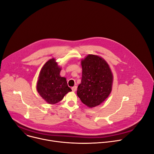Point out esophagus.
<instances>
[{"label":"esophagus","mask_w":154,"mask_h":154,"mask_svg":"<svg viewBox=\"0 0 154 154\" xmlns=\"http://www.w3.org/2000/svg\"><path fill=\"white\" fill-rule=\"evenodd\" d=\"M72 89V91H73V92H75V91H76V89H77V87H76V86H74V87H73Z\"/></svg>","instance_id":"obj_1"}]
</instances>
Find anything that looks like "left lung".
Returning <instances> with one entry per match:
<instances>
[{"instance_id":"obj_1","label":"left lung","mask_w":154,"mask_h":154,"mask_svg":"<svg viewBox=\"0 0 154 154\" xmlns=\"http://www.w3.org/2000/svg\"><path fill=\"white\" fill-rule=\"evenodd\" d=\"M81 82L78 87L77 95L88 107H96L109 97L112 91L111 69L104 59L91 54L81 60Z\"/></svg>"}]
</instances>
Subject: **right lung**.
I'll return each mask as SVG.
<instances>
[{
    "mask_svg": "<svg viewBox=\"0 0 154 154\" xmlns=\"http://www.w3.org/2000/svg\"><path fill=\"white\" fill-rule=\"evenodd\" d=\"M60 71L55 59L52 58L44 64L40 72L36 89L42 99L49 104L60 102L68 92L72 91L66 78L60 76Z\"/></svg>",
    "mask_w": 154,
    "mask_h": 154,
    "instance_id": "obj_1",
    "label": "right lung"
}]
</instances>
